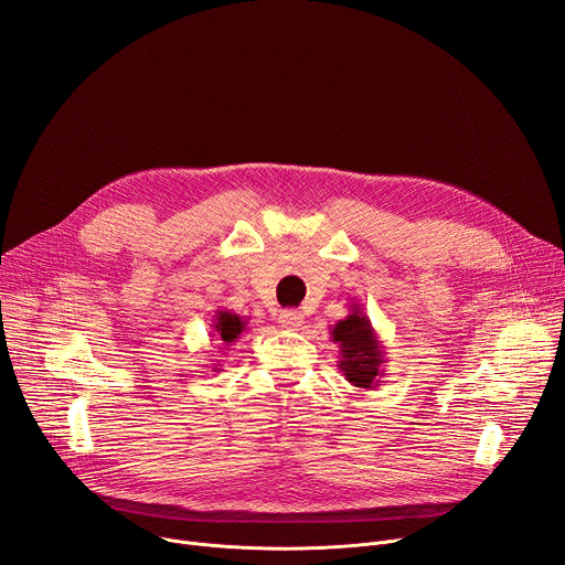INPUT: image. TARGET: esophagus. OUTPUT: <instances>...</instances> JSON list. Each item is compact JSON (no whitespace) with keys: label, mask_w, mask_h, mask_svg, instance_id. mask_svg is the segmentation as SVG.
I'll list each match as a JSON object with an SVG mask.
<instances>
[{"label":"esophagus","mask_w":565,"mask_h":565,"mask_svg":"<svg viewBox=\"0 0 565 565\" xmlns=\"http://www.w3.org/2000/svg\"><path fill=\"white\" fill-rule=\"evenodd\" d=\"M279 322H281V328H286V330H300L307 320H305L302 311L286 309V311L279 313Z\"/></svg>","instance_id":"1"}]
</instances>
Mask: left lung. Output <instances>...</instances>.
Masks as SVG:
<instances>
[{"instance_id":"8db88e82","label":"left lung","mask_w":565,"mask_h":565,"mask_svg":"<svg viewBox=\"0 0 565 565\" xmlns=\"http://www.w3.org/2000/svg\"><path fill=\"white\" fill-rule=\"evenodd\" d=\"M332 341L339 343V369L352 387L373 390L380 377H384V348L377 339L371 318L360 302H352L345 318H341L330 332Z\"/></svg>"}]
</instances>
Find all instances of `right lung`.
<instances>
[{
  "mask_svg": "<svg viewBox=\"0 0 565 565\" xmlns=\"http://www.w3.org/2000/svg\"><path fill=\"white\" fill-rule=\"evenodd\" d=\"M247 332V318L237 316L233 311H217L213 318V341H220L222 350H228V345H233L241 334ZM220 364H215L213 369H217Z\"/></svg>",
  "mask_w": 565,
  "mask_h": 565,
  "instance_id": "right-lung-1",
  "label": "right lung"
}]
</instances>
